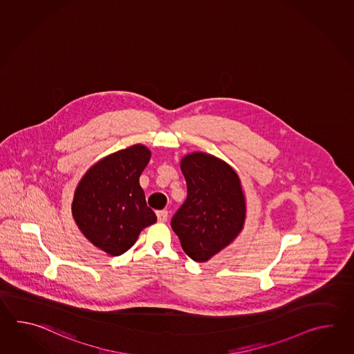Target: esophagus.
Returning a JSON list of instances; mask_svg holds the SVG:
<instances>
[{"mask_svg":"<svg viewBox=\"0 0 354 354\" xmlns=\"http://www.w3.org/2000/svg\"><path fill=\"white\" fill-rule=\"evenodd\" d=\"M157 218H158L159 223H165V221H167V218H168V211H157Z\"/></svg>","mask_w":354,"mask_h":354,"instance_id":"1","label":"esophagus"}]
</instances>
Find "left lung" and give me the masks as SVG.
<instances>
[{
  "label": "left lung",
  "mask_w": 354,
  "mask_h": 354,
  "mask_svg": "<svg viewBox=\"0 0 354 354\" xmlns=\"http://www.w3.org/2000/svg\"><path fill=\"white\" fill-rule=\"evenodd\" d=\"M187 198L171 226L180 245L195 262H207L241 233L247 203L241 178L225 160L205 151L180 159Z\"/></svg>",
  "instance_id": "left-lung-1"
}]
</instances>
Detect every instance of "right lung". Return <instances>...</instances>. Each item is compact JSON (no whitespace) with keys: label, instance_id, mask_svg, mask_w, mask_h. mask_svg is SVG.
I'll return each mask as SVG.
<instances>
[{"label":"right lung","instance_id":"add662e5","mask_svg":"<svg viewBox=\"0 0 354 354\" xmlns=\"http://www.w3.org/2000/svg\"><path fill=\"white\" fill-rule=\"evenodd\" d=\"M151 156L143 144L111 153L90 167L75 187V224L95 247L110 256L125 253L144 227L157 221L139 183Z\"/></svg>","mask_w":354,"mask_h":354}]
</instances>
